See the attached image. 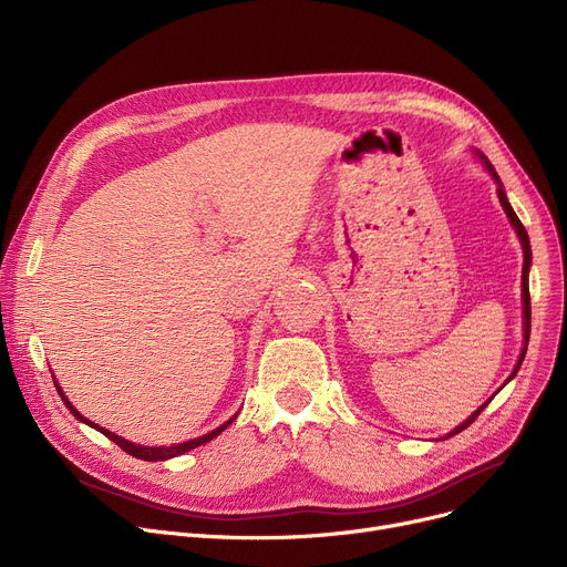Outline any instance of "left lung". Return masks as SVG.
Returning <instances> with one entry per match:
<instances>
[{
    "mask_svg": "<svg viewBox=\"0 0 567 567\" xmlns=\"http://www.w3.org/2000/svg\"><path fill=\"white\" fill-rule=\"evenodd\" d=\"M481 156V161L485 163V167L489 169V174L494 176V182L498 184V202H501V206H503V212H505V216L511 218V223H513V227L517 229V236H519V241H522V248H524V266H522V296H524V349H522V355H519V363H517V368H515V372L511 374V379L517 374V370H519V365H522V361H524V355H526V347H528V336H530V293H528V266H530V241H528V234H526V229H524V225H522V220L517 218V214L513 212V206H511V202H508V197H505V193H503V188H501V178H498V174H496V169L492 167V163L483 156V154H478ZM485 406H481L478 411H475L473 415H468V421H464L453 434H457V432H462V430H466L475 419H478L481 415V411H483Z\"/></svg>",
    "mask_w": 567,
    "mask_h": 567,
    "instance_id": "1",
    "label": "left lung"
}]
</instances>
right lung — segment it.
I'll return each mask as SVG.
<instances>
[{
    "label": "right lung",
    "instance_id": "obj_1",
    "mask_svg": "<svg viewBox=\"0 0 567 567\" xmlns=\"http://www.w3.org/2000/svg\"><path fill=\"white\" fill-rule=\"evenodd\" d=\"M54 385H56V393H59V398L64 400V404L69 406V411L75 415L78 421H82V423H86V425H92L94 430H99L101 434H105L110 441H114L118 449L122 451H126L128 455H133V457H137V460H144V462H163V460H169V457H178V455H184V453H188V451H193V449H197V445H202V443H206V441H212L214 436H218L225 427H229L231 425V421H227L225 425H220L218 430H214V432H208V434H204V436H199V439H193V441H186V443H174V445H163V449H146V445H137V443H131V441H126V439H122V436H116V434H112L110 430H105V427H99L96 423H89L84 415L80 413V411H75L73 409V404L69 402V398L64 395V391L59 389V383L54 381Z\"/></svg>",
    "mask_w": 567,
    "mask_h": 567
}]
</instances>
